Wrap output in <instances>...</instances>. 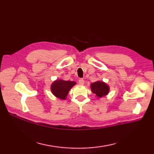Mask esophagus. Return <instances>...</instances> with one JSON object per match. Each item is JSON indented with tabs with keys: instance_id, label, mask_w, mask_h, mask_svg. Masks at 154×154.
I'll use <instances>...</instances> for the list:
<instances>
[{
	"instance_id": "1",
	"label": "esophagus",
	"mask_w": 154,
	"mask_h": 154,
	"mask_svg": "<svg viewBox=\"0 0 154 154\" xmlns=\"http://www.w3.org/2000/svg\"><path fill=\"white\" fill-rule=\"evenodd\" d=\"M84 79H79V83L81 84V85H83L84 84Z\"/></svg>"
}]
</instances>
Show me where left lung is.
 <instances>
[{"label":"left lung","mask_w":154,"mask_h":154,"mask_svg":"<svg viewBox=\"0 0 154 154\" xmlns=\"http://www.w3.org/2000/svg\"><path fill=\"white\" fill-rule=\"evenodd\" d=\"M91 91L96 94L98 98L106 96L109 92L110 88L109 85L102 81H96L91 84Z\"/></svg>","instance_id":"left-lung-1"}]
</instances>
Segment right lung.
<instances>
[{
    "label": "right lung",
    "instance_id": "add662e5",
    "mask_svg": "<svg viewBox=\"0 0 154 154\" xmlns=\"http://www.w3.org/2000/svg\"><path fill=\"white\" fill-rule=\"evenodd\" d=\"M75 85H76L75 81L58 79L51 84V91L55 97L60 99H65L69 91Z\"/></svg>",
    "mask_w": 154,
    "mask_h": 154
}]
</instances>
